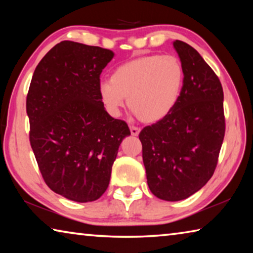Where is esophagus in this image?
<instances>
[{
  "label": "esophagus",
  "mask_w": 253,
  "mask_h": 253,
  "mask_svg": "<svg viewBox=\"0 0 253 253\" xmlns=\"http://www.w3.org/2000/svg\"><path fill=\"white\" fill-rule=\"evenodd\" d=\"M139 131H140V128L135 127V126H130V132L132 136H138Z\"/></svg>",
  "instance_id": "obj_1"
}]
</instances>
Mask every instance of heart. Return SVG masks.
<instances>
[{
  "mask_svg": "<svg viewBox=\"0 0 253 253\" xmlns=\"http://www.w3.org/2000/svg\"><path fill=\"white\" fill-rule=\"evenodd\" d=\"M184 68L172 54H151L123 63L110 81L99 85V97L107 111L118 116L128 99L139 121L155 123L173 110L181 97Z\"/></svg>",
  "mask_w": 253,
  "mask_h": 253,
  "instance_id": "heart-1",
  "label": "heart"
}]
</instances>
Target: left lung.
Returning a JSON list of instances; mask_svg holds the SVG:
<instances>
[{"label": "left lung", "mask_w": 253, "mask_h": 253, "mask_svg": "<svg viewBox=\"0 0 253 253\" xmlns=\"http://www.w3.org/2000/svg\"><path fill=\"white\" fill-rule=\"evenodd\" d=\"M173 45L184 68L181 97L168 116L139 132L149 190L170 202L212 177L225 134L220 79L193 46L179 40Z\"/></svg>", "instance_id": "obj_1"}]
</instances>
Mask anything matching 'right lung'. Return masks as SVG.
Returning <instances> with one entry per match:
<instances>
[{"instance_id": "1", "label": "right lung", "mask_w": 253, "mask_h": 253, "mask_svg": "<svg viewBox=\"0 0 253 253\" xmlns=\"http://www.w3.org/2000/svg\"><path fill=\"white\" fill-rule=\"evenodd\" d=\"M114 52L62 41L37 66L27 96L30 144L51 190L75 202H92L109 185L127 124L105 110L102 69Z\"/></svg>"}]
</instances>
